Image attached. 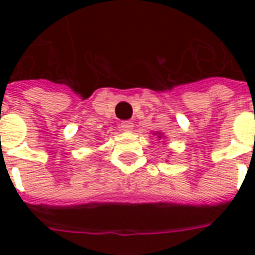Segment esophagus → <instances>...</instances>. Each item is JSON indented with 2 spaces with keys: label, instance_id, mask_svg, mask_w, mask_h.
Segmentation results:
<instances>
[{
  "label": "esophagus",
  "instance_id": "esophagus-1",
  "mask_svg": "<svg viewBox=\"0 0 255 255\" xmlns=\"http://www.w3.org/2000/svg\"><path fill=\"white\" fill-rule=\"evenodd\" d=\"M120 128L123 129V131H132V128H133V123L127 120V122H123V123H120Z\"/></svg>",
  "mask_w": 255,
  "mask_h": 255
}]
</instances>
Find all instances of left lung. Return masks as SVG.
Listing matches in <instances>:
<instances>
[{
    "mask_svg": "<svg viewBox=\"0 0 255 255\" xmlns=\"http://www.w3.org/2000/svg\"><path fill=\"white\" fill-rule=\"evenodd\" d=\"M157 137H161V135H160V133H159V135H157Z\"/></svg>",
    "mask_w": 255,
    "mask_h": 255,
    "instance_id": "1",
    "label": "left lung"
}]
</instances>
